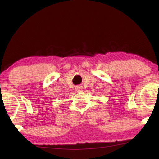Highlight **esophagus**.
I'll list each match as a JSON object with an SVG mask.
<instances>
[{
	"mask_svg": "<svg viewBox=\"0 0 159 159\" xmlns=\"http://www.w3.org/2000/svg\"><path fill=\"white\" fill-rule=\"evenodd\" d=\"M75 90L77 92H81V91H82V90H83V88H82V86H77L75 88Z\"/></svg>",
	"mask_w": 159,
	"mask_h": 159,
	"instance_id": "obj_1",
	"label": "esophagus"
}]
</instances>
